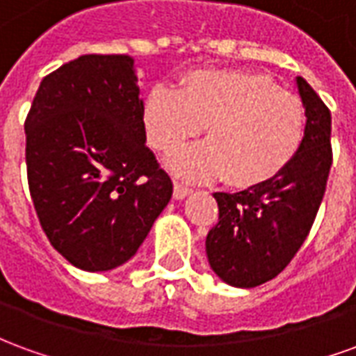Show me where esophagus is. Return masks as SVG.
<instances>
[{"mask_svg":"<svg viewBox=\"0 0 356 356\" xmlns=\"http://www.w3.org/2000/svg\"><path fill=\"white\" fill-rule=\"evenodd\" d=\"M186 194H191V188L185 185H181V183H173V198L175 200H183Z\"/></svg>","mask_w":356,"mask_h":356,"instance_id":"esophagus-1","label":"esophagus"}]
</instances>
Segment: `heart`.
I'll use <instances>...</instances> for the list:
<instances>
[{
	"label": "heart",
	"mask_w": 356,
	"mask_h": 356,
	"mask_svg": "<svg viewBox=\"0 0 356 356\" xmlns=\"http://www.w3.org/2000/svg\"><path fill=\"white\" fill-rule=\"evenodd\" d=\"M152 147L170 154L208 125L206 143L171 156L170 168L188 181L227 177L238 188L278 177L301 148L305 110L265 74L198 70L183 88L156 86L145 101Z\"/></svg>",
	"instance_id": "1"
}]
</instances>
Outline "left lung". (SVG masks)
I'll list each match as a JSON object with an SVG mask.
<instances>
[{
	"mask_svg": "<svg viewBox=\"0 0 356 356\" xmlns=\"http://www.w3.org/2000/svg\"><path fill=\"white\" fill-rule=\"evenodd\" d=\"M296 88L305 108V137L286 170L268 183L216 193L219 223L208 232L211 270L234 288L273 280L298 254L321 208L332 168V116L303 78Z\"/></svg>",
	"mask_w": 356,
	"mask_h": 356,
	"instance_id": "1",
	"label": "left lung"
}]
</instances>
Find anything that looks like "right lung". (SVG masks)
<instances>
[{
	"label": "right lung",
	"mask_w": 356,
	"mask_h": 356,
	"mask_svg": "<svg viewBox=\"0 0 356 356\" xmlns=\"http://www.w3.org/2000/svg\"><path fill=\"white\" fill-rule=\"evenodd\" d=\"M129 55H81L45 76L28 112V185L51 246L102 273L137 254L173 185L147 147Z\"/></svg>",
	"instance_id": "add662e5"
}]
</instances>
